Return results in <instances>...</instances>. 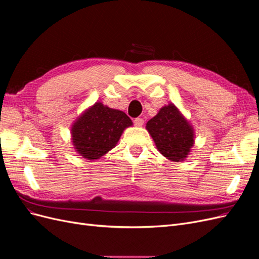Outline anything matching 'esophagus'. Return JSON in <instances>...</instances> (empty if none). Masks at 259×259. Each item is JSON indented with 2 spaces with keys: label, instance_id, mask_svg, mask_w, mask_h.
Returning a JSON list of instances; mask_svg holds the SVG:
<instances>
[{
  "label": "esophagus",
  "instance_id": "obj_1",
  "mask_svg": "<svg viewBox=\"0 0 259 259\" xmlns=\"http://www.w3.org/2000/svg\"><path fill=\"white\" fill-rule=\"evenodd\" d=\"M144 123H145V121L142 119V117H136V119L134 120V124H135V126H138V127L143 126Z\"/></svg>",
  "mask_w": 259,
  "mask_h": 259
}]
</instances>
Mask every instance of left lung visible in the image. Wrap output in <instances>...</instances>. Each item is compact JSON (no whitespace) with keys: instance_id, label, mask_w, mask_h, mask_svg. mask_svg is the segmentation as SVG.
Returning a JSON list of instances; mask_svg holds the SVG:
<instances>
[{"instance_id":"1","label":"left lung","mask_w":259,"mask_h":259,"mask_svg":"<svg viewBox=\"0 0 259 259\" xmlns=\"http://www.w3.org/2000/svg\"><path fill=\"white\" fill-rule=\"evenodd\" d=\"M146 128L158 150L166 159L184 161L194 144V132L190 123L173 104L164 106L147 122Z\"/></svg>"}]
</instances>
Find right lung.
Returning <instances> with one entry per match:
<instances>
[{"label": "right lung", "instance_id": "add662e5", "mask_svg": "<svg viewBox=\"0 0 259 259\" xmlns=\"http://www.w3.org/2000/svg\"><path fill=\"white\" fill-rule=\"evenodd\" d=\"M132 125V120L123 111L96 103L72 125L75 151L88 160H97L115 147L123 131Z\"/></svg>", "mask_w": 259, "mask_h": 259}]
</instances>
